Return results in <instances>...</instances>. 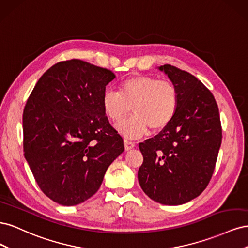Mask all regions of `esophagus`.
Instances as JSON below:
<instances>
[{
    "label": "esophagus",
    "instance_id": "esophagus-1",
    "mask_svg": "<svg viewBox=\"0 0 248 248\" xmlns=\"http://www.w3.org/2000/svg\"><path fill=\"white\" fill-rule=\"evenodd\" d=\"M124 145H125V149H126V150H130V149H132L134 146H136V142L132 141V140H129V139H125V140H124Z\"/></svg>",
    "mask_w": 248,
    "mask_h": 248
}]
</instances>
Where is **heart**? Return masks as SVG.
<instances>
[{"mask_svg":"<svg viewBox=\"0 0 248 248\" xmlns=\"http://www.w3.org/2000/svg\"><path fill=\"white\" fill-rule=\"evenodd\" d=\"M101 103L104 114L115 123L121 122L132 108L134 115L120 123L118 130L127 138L137 139L149 127L157 131L170 123L178 109L179 93L170 80L134 76L120 84L119 92L104 91Z\"/></svg>","mask_w":248,"mask_h":248,"instance_id":"obj_1","label":"heart"}]
</instances>
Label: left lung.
Wrapping results in <instances>:
<instances>
[{
	"instance_id": "1",
	"label": "left lung",
	"mask_w": 248,
	"mask_h": 248,
	"mask_svg": "<svg viewBox=\"0 0 248 248\" xmlns=\"http://www.w3.org/2000/svg\"><path fill=\"white\" fill-rule=\"evenodd\" d=\"M164 71L179 93L170 123L140 142L144 161L138 178L141 189L163 205H182L199 197L213 175L221 145L219 110L214 96L189 72L171 65Z\"/></svg>"
}]
</instances>
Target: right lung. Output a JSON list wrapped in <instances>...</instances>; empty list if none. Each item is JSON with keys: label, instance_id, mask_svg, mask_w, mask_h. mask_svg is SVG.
Listing matches in <instances>:
<instances>
[{"label": "right lung", "instance_id": "obj_1", "mask_svg": "<svg viewBox=\"0 0 248 248\" xmlns=\"http://www.w3.org/2000/svg\"><path fill=\"white\" fill-rule=\"evenodd\" d=\"M115 78L78 59L59 62L43 73L26 103L25 157L41 191L60 205L91 198L124 151L101 103Z\"/></svg>", "mask_w": 248, "mask_h": 248}]
</instances>
